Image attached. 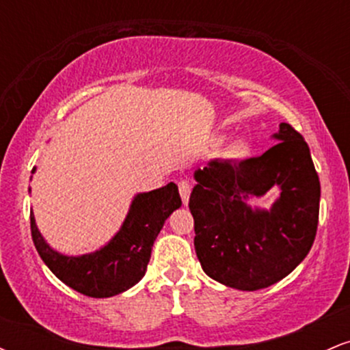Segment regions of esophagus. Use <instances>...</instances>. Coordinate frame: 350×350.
<instances>
[{
	"label": "esophagus",
	"mask_w": 350,
	"mask_h": 350,
	"mask_svg": "<svg viewBox=\"0 0 350 350\" xmlns=\"http://www.w3.org/2000/svg\"><path fill=\"white\" fill-rule=\"evenodd\" d=\"M178 187H179V194H180V199H183L184 206H187L189 196H191V184H189V180H179Z\"/></svg>",
	"instance_id": "obj_1"
}]
</instances>
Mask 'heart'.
Here are the masks:
<instances>
[{
    "label": "heart",
    "instance_id": "1",
    "mask_svg": "<svg viewBox=\"0 0 350 350\" xmlns=\"http://www.w3.org/2000/svg\"><path fill=\"white\" fill-rule=\"evenodd\" d=\"M226 154H227L230 159H240V158H243V156L247 154V144H245L243 142L232 143L230 146H228V150L226 151Z\"/></svg>",
    "mask_w": 350,
    "mask_h": 350
}]
</instances>
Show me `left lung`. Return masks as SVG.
I'll use <instances>...</instances> for the list:
<instances>
[{
  "label": "left lung",
  "mask_w": 350,
  "mask_h": 350,
  "mask_svg": "<svg viewBox=\"0 0 350 350\" xmlns=\"http://www.w3.org/2000/svg\"><path fill=\"white\" fill-rule=\"evenodd\" d=\"M275 146L240 163L212 159L194 172L189 198L202 270L228 288L256 291L283 280L306 258L319 220V176L308 143L280 123ZM278 185L270 211L244 200Z\"/></svg>",
  "instance_id": "left-lung-1"
}]
</instances>
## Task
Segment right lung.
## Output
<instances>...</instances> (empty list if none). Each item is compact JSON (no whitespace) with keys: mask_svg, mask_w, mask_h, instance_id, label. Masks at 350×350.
Returning <instances> with one entry per match:
<instances>
[{"mask_svg":"<svg viewBox=\"0 0 350 350\" xmlns=\"http://www.w3.org/2000/svg\"><path fill=\"white\" fill-rule=\"evenodd\" d=\"M180 204L183 200L174 183L136 194L122 228L113 239L100 250L87 255L67 256L52 250L38 230L33 212L31 235L42 262L62 283L90 298H110L130 290L143 278L156 237Z\"/></svg>","mask_w":350,"mask_h":350,"instance_id":"obj_1","label":"right lung"}]
</instances>
